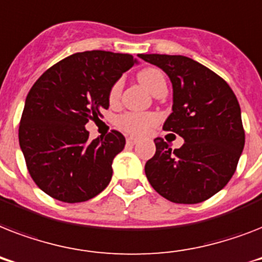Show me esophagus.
Returning <instances> with one entry per match:
<instances>
[{
	"label": "esophagus",
	"instance_id": "1",
	"mask_svg": "<svg viewBox=\"0 0 262 262\" xmlns=\"http://www.w3.org/2000/svg\"><path fill=\"white\" fill-rule=\"evenodd\" d=\"M136 143H137V139H135V137H127L126 139L127 145H135Z\"/></svg>",
	"mask_w": 262,
	"mask_h": 262
}]
</instances>
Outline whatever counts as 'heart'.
Wrapping results in <instances>:
<instances>
[{"label": "heart", "instance_id": "heart-1", "mask_svg": "<svg viewBox=\"0 0 262 262\" xmlns=\"http://www.w3.org/2000/svg\"><path fill=\"white\" fill-rule=\"evenodd\" d=\"M137 77H139L140 83L143 84L151 94L156 92L160 87L166 85V79H164L163 73L156 68H145L140 72ZM121 88H122L121 81H117L111 87L110 94H108L110 103H115L118 100L119 95H121ZM156 121H158L156 115L151 114V113H125L117 119V125L129 135L143 136L155 125Z\"/></svg>", "mask_w": 262, "mask_h": 262}]
</instances>
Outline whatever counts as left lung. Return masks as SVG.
Listing matches in <instances>:
<instances>
[{"label": "left lung", "mask_w": 262, "mask_h": 262, "mask_svg": "<svg viewBox=\"0 0 262 262\" xmlns=\"http://www.w3.org/2000/svg\"><path fill=\"white\" fill-rule=\"evenodd\" d=\"M159 67L172 84V113L163 129L185 140L172 149L155 139L145 163L151 186L168 201L203 203L231 179L244 151L245 130L235 94L215 72L183 55L140 54Z\"/></svg>", "instance_id": "1"}]
</instances>
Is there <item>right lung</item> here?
<instances>
[{
  "mask_svg": "<svg viewBox=\"0 0 262 262\" xmlns=\"http://www.w3.org/2000/svg\"><path fill=\"white\" fill-rule=\"evenodd\" d=\"M137 62L133 55L92 50L49 68L27 95L18 143L31 178L63 203H83L110 183L125 137L111 130L90 140L85 123L108 108L111 87Z\"/></svg>",
  "mask_w": 262,
  "mask_h": 262,
  "instance_id": "right-lung-1",
  "label": "right lung"
}]
</instances>
